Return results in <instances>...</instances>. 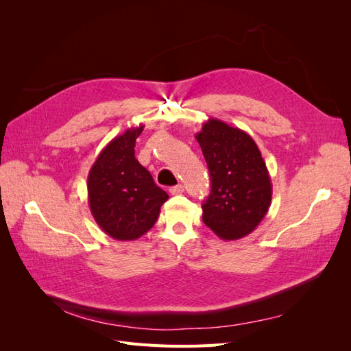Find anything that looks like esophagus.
Masks as SVG:
<instances>
[{"mask_svg":"<svg viewBox=\"0 0 351 351\" xmlns=\"http://www.w3.org/2000/svg\"><path fill=\"white\" fill-rule=\"evenodd\" d=\"M184 192V186L183 184H177L169 189V193L171 195H182Z\"/></svg>","mask_w":351,"mask_h":351,"instance_id":"1","label":"esophagus"}]
</instances>
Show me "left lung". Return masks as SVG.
<instances>
[{
  "mask_svg": "<svg viewBox=\"0 0 351 351\" xmlns=\"http://www.w3.org/2000/svg\"><path fill=\"white\" fill-rule=\"evenodd\" d=\"M210 176L204 222L222 240H239L259 226L272 199L267 164L252 137L209 119L196 134Z\"/></svg>",
  "mask_w": 351,
  "mask_h": 351,
  "instance_id": "left-lung-1",
  "label": "left lung"
}]
</instances>
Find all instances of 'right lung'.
<instances>
[{
    "label": "right lung",
    "instance_id": "right-lung-1",
    "mask_svg": "<svg viewBox=\"0 0 351 351\" xmlns=\"http://www.w3.org/2000/svg\"><path fill=\"white\" fill-rule=\"evenodd\" d=\"M143 124L133 127L104 147L88 176L92 217L115 240L132 241L149 231L168 195L134 156Z\"/></svg>",
    "mask_w": 351,
    "mask_h": 351
}]
</instances>
